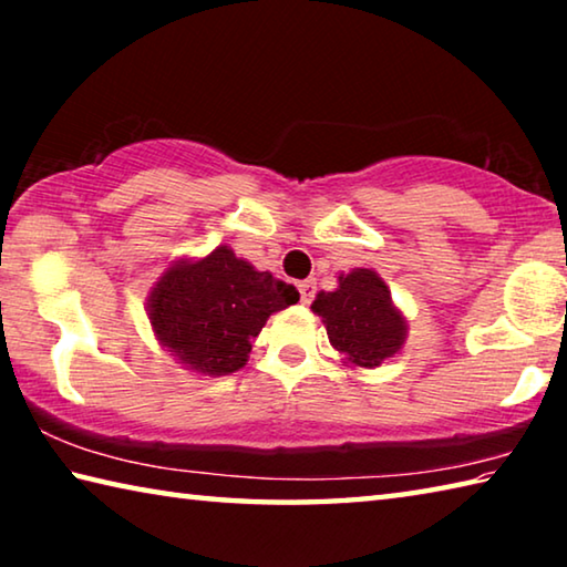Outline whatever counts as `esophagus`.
Masks as SVG:
<instances>
[{
  "mask_svg": "<svg viewBox=\"0 0 567 567\" xmlns=\"http://www.w3.org/2000/svg\"><path fill=\"white\" fill-rule=\"evenodd\" d=\"M297 287H300V300H302V305H310L312 297H315V282H312V280H305V282H300Z\"/></svg>",
  "mask_w": 567,
  "mask_h": 567,
  "instance_id": "34e87169",
  "label": "esophagus"
}]
</instances>
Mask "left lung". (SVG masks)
Segmentation results:
<instances>
[{"label": "left lung", "instance_id": "obj_1", "mask_svg": "<svg viewBox=\"0 0 567 567\" xmlns=\"http://www.w3.org/2000/svg\"><path fill=\"white\" fill-rule=\"evenodd\" d=\"M338 290L320 292L312 312L320 315L332 348L354 368H378L398 354L408 338V322L392 305L390 287L368 267L338 277Z\"/></svg>", "mask_w": 567, "mask_h": 567}]
</instances>
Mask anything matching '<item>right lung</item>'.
I'll return each mask as SVG.
<instances>
[{"label": "right lung", "instance_id": "obj_1", "mask_svg": "<svg viewBox=\"0 0 567 567\" xmlns=\"http://www.w3.org/2000/svg\"><path fill=\"white\" fill-rule=\"evenodd\" d=\"M297 300L292 285L219 245L199 260L169 265L152 287L147 315L172 358L197 375L219 378L245 368L267 318Z\"/></svg>", "mask_w": 567, "mask_h": 567}]
</instances>
